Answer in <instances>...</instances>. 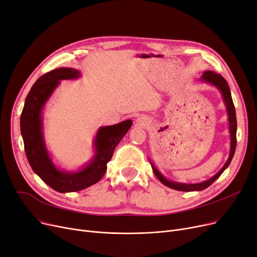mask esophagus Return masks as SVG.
I'll return each mask as SVG.
<instances>
[{
  "mask_svg": "<svg viewBox=\"0 0 257 257\" xmlns=\"http://www.w3.org/2000/svg\"><path fill=\"white\" fill-rule=\"evenodd\" d=\"M137 122L140 125V126H145L147 124V120L145 117H142V116H139L138 119H137Z\"/></svg>",
  "mask_w": 257,
  "mask_h": 257,
  "instance_id": "esophagus-1",
  "label": "esophagus"
}]
</instances>
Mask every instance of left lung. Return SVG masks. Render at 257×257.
Wrapping results in <instances>:
<instances>
[{
	"label": "left lung",
	"mask_w": 257,
	"mask_h": 257,
	"mask_svg": "<svg viewBox=\"0 0 257 257\" xmlns=\"http://www.w3.org/2000/svg\"><path fill=\"white\" fill-rule=\"evenodd\" d=\"M200 81L216 87L222 96V99H224L225 106L227 108L228 120H229V132H230V141H231L230 153H229V158H228L226 164L222 166V168L214 176H212L211 178H209V180H207L205 182L197 183V184H186V183H177V182L170 181V180H168V178H166L158 169L155 168V166L153 165V163L151 161H149L154 174L161 181V183H163L167 187L172 188V189H174V190H178V191H186V192L202 191V190H204V189L208 188L210 185L213 184L221 175V173L228 168V166L230 165V163L233 159V155H234V153H235V149H236V129H237L236 113H235V108H234V104H233L231 92H230V88H229L227 81L220 74L215 73L214 71H209V70L205 71L202 74Z\"/></svg>",
	"instance_id": "obj_1"
}]
</instances>
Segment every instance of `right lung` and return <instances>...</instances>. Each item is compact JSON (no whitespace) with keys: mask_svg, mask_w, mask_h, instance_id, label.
Instances as JSON below:
<instances>
[{"mask_svg":"<svg viewBox=\"0 0 257 257\" xmlns=\"http://www.w3.org/2000/svg\"><path fill=\"white\" fill-rule=\"evenodd\" d=\"M80 76L79 70L64 67L42 75L30 89L21 114V133L29 165L44 183L61 193L80 191L99 182L117 144L132 125L131 119H126L112 126L101 127L93 142L94 155L90 162L77 171L58 168L52 162L44 139L43 109L60 81L75 80Z\"/></svg>","mask_w":257,"mask_h":257,"instance_id":"obj_1","label":"right lung"}]
</instances>
